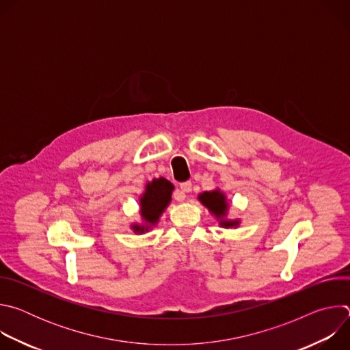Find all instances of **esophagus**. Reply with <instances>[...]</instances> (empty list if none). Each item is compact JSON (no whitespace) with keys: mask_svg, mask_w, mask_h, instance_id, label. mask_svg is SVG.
Returning a JSON list of instances; mask_svg holds the SVG:
<instances>
[{"mask_svg":"<svg viewBox=\"0 0 350 350\" xmlns=\"http://www.w3.org/2000/svg\"><path fill=\"white\" fill-rule=\"evenodd\" d=\"M180 189H181V193H180L176 199H177V201H184V199H185V193H187V192H191V189H192V183H191V181L181 183V184H180Z\"/></svg>","mask_w":350,"mask_h":350,"instance_id":"esophagus-1","label":"esophagus"}]
</instances>
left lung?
Listing matches in <instances>:
<instances>
[{
    "mask_svg": "<svg viewBox=\"0 0 350 350\" xmlns=\"http://www.w3.org/2000/svg\"><path fill=\"white\" fill-rule=\"evenodd\" d=\"M199 201H201L202 205H205L217 219L220 220V226L223 227H234L238 226V220H223V217L227 215L228 204L226 201V196L223 192L219 189L211 191V192H204L198 196Z\"/></svg>",
    "mask_w": 350,
    "mask_h": 350,
    "instance_id": "obj_1",
    "label": "left lung"
}]
</instances>
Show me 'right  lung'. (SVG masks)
<instances>
[{
    "label": "right lung",
    "mask_w": 350,
    "mask_h": 350,
    "mask_svg": "<svg viewBox=\"0 0 350 350\" xmlns=\"http://www.w3.org/2000/svg\"><path fill=\"white\" fill-rule=\"evenodd\" d=\"M173 189V184L163 177L155 178L152 180V183L146 184L145 192L139 199L141 216L144 224H134L133 228L135 232H145L158 223L159 216L163 213V211L172 201Z\"/></svg>",
    "instance_id": "1"
}]
</instances>
